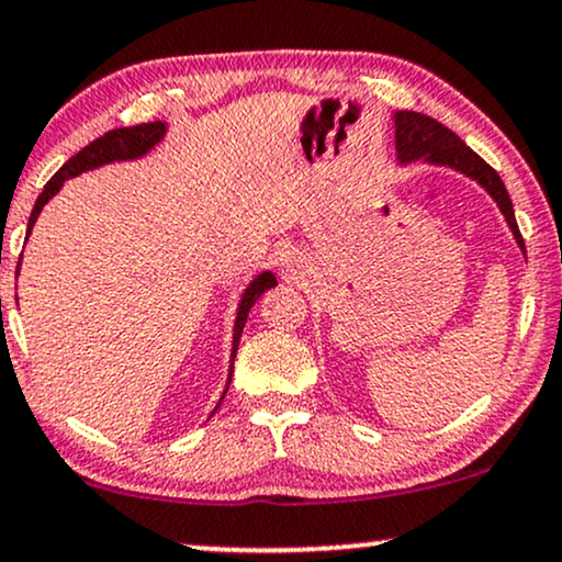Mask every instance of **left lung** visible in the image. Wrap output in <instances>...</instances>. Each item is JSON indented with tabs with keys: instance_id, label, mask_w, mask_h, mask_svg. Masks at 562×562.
<instances>
[{
	"instance_id": "8db88e82",
	"label": "left lung",
	"mask_w": 562,
	"mask_h": 562,
	"mask_svg": "<svg viewBox=\"0 0 562 562\" xmlns=\"http://www.w3.org/2000/svg\"><path fill=\"white\" fill-rule=\"evenodd\" d=\"M393 135H396V161L401 166L422 161L432 166H446V169H456L459 175L474 179L476 184L495 200L501 207L505 224H508L510 234H514L516 245L521 247L526 255L521 232H518L514 203H510L508 190H505L503 179L490 164H484L480 156L461 140L459 135L450 133L432 116L417 114V112H396L393 114Z\"/></svg>"
}]
</instances>
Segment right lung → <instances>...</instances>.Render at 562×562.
<instances>
[{
	"instance_id": "1",
	"label": "right lung",
	"mask_w": 562,
	"mask_h": 562,
	"mask_svg": "<svg viewBox=\"0 0 562 562\" xmlns=\"http://www.w3.org/2000/svg\"><path fill=\"white\" fill-rule=\"evenodd\" d=\"M166 122H148V124H137V127H120V130H112V133L101 135L99 140H93L86 148L80 150V154H75L69 161L61 166V169L48 179L44 192H41L36 205H33L31 211V218H27V237H31L33 226H36V221L41 216V211H44V205L52 200L57 192L65 187L67 179H75L80 175H86V171H93V169H101V166L106 164H122V161H137V158L148 156L150 150L156 148L158 143L166 137ZM25 237V239H27ZM23 258V255H20ZM276 276L270 273V270H260L258 276H255L252 281L247 283V289L241 292L239 296V304H237V317H234V334H232V359H228V378H226V387H224V396L228 391V383H232V372H234V357H237V346H239V338H241V330H245V323H247V315L249 310H252V304L260 300L262 294L268 292V289L276 286ZM224 396L218 398L216 408L221 406V401ZM213 408V412H216Z\"/></svg>"
}]
</instances>
